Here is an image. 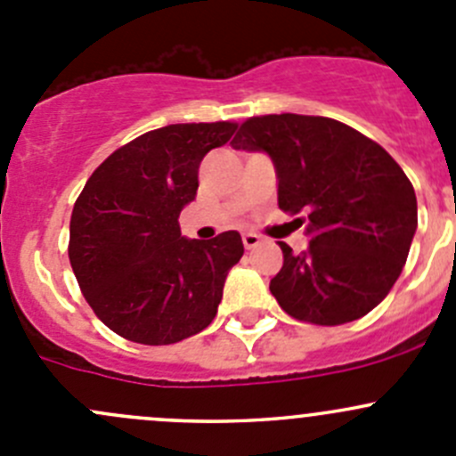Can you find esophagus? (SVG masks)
Returning a JSON list of instances; mask_svg holds the SVG:
<instances>
[{"mask_svg":"<svg viewBox=\"0 0 456 456\" xmlns=\"http://www.w3.org/2000/svg\"><path fill=\"white\" fill-rule=\"evenodd\" d=\"M242 242H245L247 249H256V247L262 242V238L254 232H247V233H242Z\"/></svg>","mask_w":456,"mask_h":456,"instance_id":"obj_1","label":"esophagus"}]
</instances>
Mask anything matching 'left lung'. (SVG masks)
<instances>
[{
    "mask_svg": "<svg viewBox=\"0 0 456 456\" xmlns=\"http://www.w3.org/2000/svg\"><path fill=\"white\" fill-rule=\"evenodd\" d=\"M232 145L266 151L280 209L309 216L302 254L280 242L284 265L269 284L278 305L320 326L375 309L397 282L417 232L415 190L393 156L335 118L305 114L247 118Z\"/></svg>",
    "mask_w": 456,
    "mask_h": 456,
    "instance_id": "obj_1",
    "label": "left lung"
}]
</instances>
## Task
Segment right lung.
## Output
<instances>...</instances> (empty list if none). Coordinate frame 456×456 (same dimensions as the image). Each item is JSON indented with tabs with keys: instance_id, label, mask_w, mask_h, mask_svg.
I'll use <instances>...</instances> for the list:
<instances>
[{
	"instance_id": "1",
	"label": "right lung",
	"mask_w": 456,
	"mask_h": 456,
	"mask_svg": "<svg viewBox=\"0 0 456 456\" xmlns=\"http://www.w3.org/2000/svg\"><path fill=\"white\" fill-rule=\"evenodd\" d=\"M236 123H176L118 147L87 178L70 218V256L87 305L108 329L147 346L181 342L216 317L229 269L245 254L238 232L181 236L205 154Z\"/></svg>"
}]
</instances>
